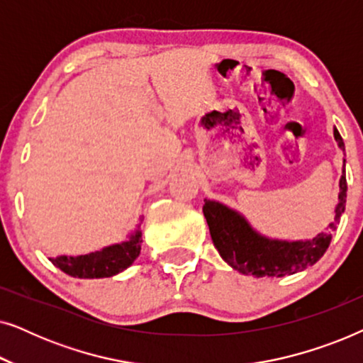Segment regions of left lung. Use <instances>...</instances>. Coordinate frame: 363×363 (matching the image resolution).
Listing matches in <instances>:
<instances>
[{"label": "left lung", "instance_id": "8db88e82", "mask_svg": "<svg viewBox=\"0 0 363 363\" xmlns=\"http://www.w3.org/2000/svg\"><path fill=\"white\" fill-rule=\"evenodd\" d=\"M334 137L342 150H345L344 140L337 128H334ZM339 186V203L335 206L334 221L325 233H319L315 238L306 241H282L262 236L252 230L245 216L220 201L205 200L203 215L210 228L213 245L233 269L252 277L289 276L315 264L330 245L332 231L337 230V223L345 211V160Z\"/></svg>", "mask_w": 363, "mask_h": 363}]
</instances>
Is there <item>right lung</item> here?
I'll return each instance as SVG.
<instances>
[{"label": "right lung", "mask_w": 363, "mask_h": 363, "mask_svg": "<svg viewBox=\"0 0 363 363\" xmlns=\"http://www.w3.org/2000/svg\"><path fill=\"white\" fill-rule=\"evenodd\" d=\"M142 231L140 226L128 236V240L102 247L101 251L82 256L49 257L54 266L62 272L79 279H99V277L116 276L137 259L140 255Z\"/></svg>", "instance_id": "add662e5"}]
</instances>
